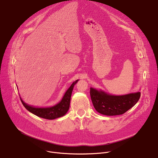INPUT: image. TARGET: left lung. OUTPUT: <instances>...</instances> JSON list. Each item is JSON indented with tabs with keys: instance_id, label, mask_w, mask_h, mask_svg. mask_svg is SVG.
Returning <instances> with one entry per match:
<instances>
[{
	"instance_id": "8db88e82",
	"label": "left lung",
	"mask_w": 158,
	"mask_h": 158,
	"mask_svg": "<svg viewBox=\"0 0 158 158\" xmlns=\"http://www.w3.org/2000/svg\"><path fill=\"white\" fill-rule=\"evenodd\" d=\"M89 93L97 111L107 116L125 113L137 103L140 97V92L117 96L107 94L93 88H90Z\"/></svg>"
}]
</instances>
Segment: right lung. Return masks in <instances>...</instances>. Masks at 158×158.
I'll return each mask as SVG.
<instances>
[{
  "instance_id": "add662e5",
  "label": "right lung",
  "mask_w": 158,
  "mask_h": 158,
  "mask_svg": "<svg viewBox=\"0 0 158 158\" xmlns=\"http://www.w3.org/2000/svg\"><path fill=\"white\" fill-rule=\"evenodd\" d=\"M78 80L73 82L70 88L67 89L66 93L64 94L62 100L60 102L57 104L56 105L49 107H35L31 106L25 103L20 98L22 104L26 108L39 117L48 119V120H53L57 118L63 117L66 113H67L70 102V98L72 95V92L73 88L74 85L77 83Z\"/></svg>"
}]
</instances>
